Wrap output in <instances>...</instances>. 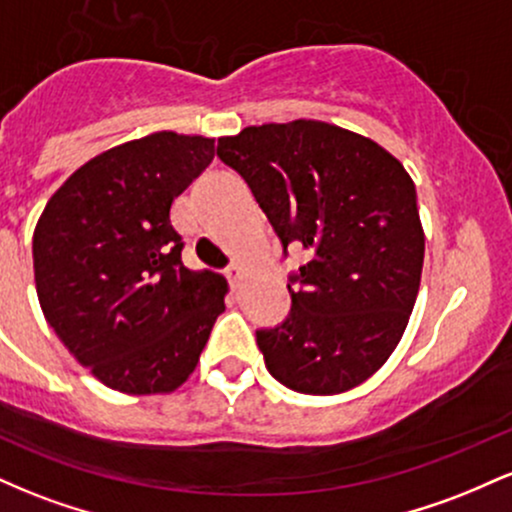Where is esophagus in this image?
I'll list each match as a JSON object with an SVG mask.
<instances>
[{
  "label": "esophagus",
  "instance_id": "1",
  "mask_svg": "<svg viewBox=\"0 0 512 512\" xmlns=\"http://www.w3.org/2000/svg\"><path fill=\"white\" fill-rule=\"evenodd\" d=\"M226 276H228V281H231L233 289H238L240 281L245 279V267L243 264H231V267L226 269Z\"/></svg>",
  "mask_w": 512,
  "mask_h": 512
}]
</instances>
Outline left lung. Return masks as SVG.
I'll return each instance as SVG.
<instances>
[{
  "mask_svg": "<svg viewBox=\"0 0 512 512\" xmlns=\"http://www.w3.org/2000/svg\"><path fill=\"white\" fill-rule=\"evenodd\" d=\"M216 154L248 182L289 255L291 313L257 330L267 370L303 395L368 380L402 339L424 267V228L409 173L373 139L293 120L221 137Z\"/></svg>",
  "mask_w": 512,
  "mask_h": 512,
  "instance_id": "obj_1",
  "label": "left lung"
}]
</instances>
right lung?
Masks as SVG:
<instances>
[{"mask_svg": "<svg viewBox=\"0 0 512 512\" xmlns=\"http://www.w3.org/2000/svg\"><path fill=\"white\" fill-rule=\"evenodd\" d=\"M214 154V139L175 132L113 146L74 170L40 214V308L69 354L110 390H178L226 310V279L187 269L170 223L175 197Z\"/></svg>", "mask_w": 512, "mask_h": 512, "instance_id": "obj_1", "label": "right lung"}]
</instances>
